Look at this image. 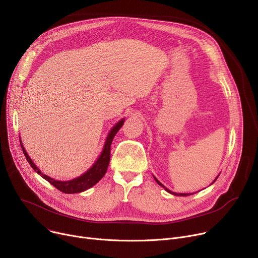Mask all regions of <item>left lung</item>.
<instances>
[{"label": "left lung", "instance_id": "8db88e82", "mask_svg": "<svg viewBox=\"0 0 258 258\" xmlns=\"http://www.w3.org/2000/svg\"><path fill=\"white\" fill-rule=\"evenodd\" d=\"M219 175H220V174H219ZM219 175H218V177H216V178H215V180H214V181H213V182H212L211 184H213V183H214V182L216 181V179H218V178H219ZM154 178H155V177H154ZM155 180H156V182H157V183H158V184H159L160 186H162V187H164V188H165V190H166L167 192L171 194V195H174V196H178V197H187V196H191V195H194V194H177V192H172V191H170V190H169V189H167V188H166V187H165V186H164L163 184H162V183H160V182H159V181H158V180H157L156 178H155Z\"/></svg>", "mask_w": 258, "mask_h": 258}]
</instances>
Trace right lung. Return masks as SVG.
I'll use <instances>...</instances> for the list:
<instances>
[{"instance_id": "add662e5", "label": "right lung", "mask_w": 258, "mask_h": 258, "mask_svg": "<svg viewBox=\"0 0 258 258\" xmlns=\"http://www.w3.org/2000/svg\"><path fill=\"white\" fill-rule=\"evenodd\" d=\"M123 123H124V118L121 119L119 122H117V123L113 126V128L111 130V132L108 133L106 140H105V143H104V146H103V150H102L99 158L97 159V161L94 163V165L87 172H85L84 174H81L80 177L75 178V179L70 180V181H57V180H54V179L48 177V175H46L45 173H43L36 167V165L33 163V161L31 160V158L28 156V154H27L21 140H20V142H21L22 150H23V153H24L27 161H28V163L30 164V166L39 175H42V177L45 180H47L51 185H53L54 187L57 188L58 190H60L61 192L77 194V192H83V191L87 190V189L93 187L95 184H97L102 179L103 175L105 174L108 163H110L112 141L115 137V135L117 134V132L120 130V127L122 125H123Z\"/></svg>"}]
</instances>
